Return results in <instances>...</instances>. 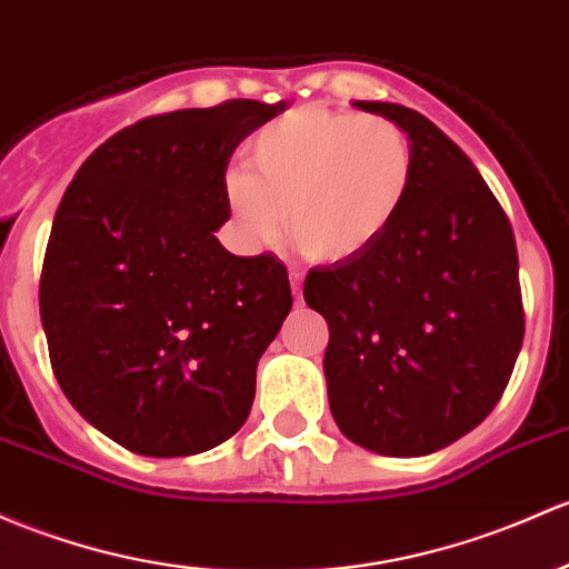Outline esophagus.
<instances>
[{
	"label": "esophagus",
	"mask_w": 569,
	"mask_h": 569,
	"mask_svg": "<svg viewBox=\"0 0 569 569\" xmlns=\"http://www.w3.org/2000/svg\"><path fill=\"white\" fill-rule=\"evenodd\" d=\"M291 291H295V297L300 300L302 297V272H291Z\"/></svg>",
	"instance_id": "34e87169"
}]
</instances>
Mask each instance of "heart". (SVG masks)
Returning <instances> with one entry per match:
<instances>
[{
    "label": "heart",
    "mask_w": 569,
    "mask_h": 569,
    "mask_svg": "<svg viewBox=\"0 0 569 569\" xmlns=\"http://www.w3.org/2000/svg\"><path fill=\"white\" fill-rule=\"evenodd\" d=\"M250 163L256 174L237 166L223 174L237 237L272 250L295 229L316 261H349L373 248L415 182V147L400 124L321 106H300L256 130Z\"/></svg>",
    "instance_id": "b5f03b06"
}]
</instances>
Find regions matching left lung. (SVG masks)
Listing matches in <instances>:
<instances>
[{
  "mask_svg": "<svg viewBox=\"0 0 569 569\" xmlns=\"http://www.w3.org/2000/svg\"><path fill=\"white\" fill-rule=\"evenodd\" d=\"M400 124L415 182L385 237L310 269L305 302L330 327V411L340 433L392 458L430 456L499 403L523 343L518 250L486 179L428 117L355 100Z\"/></svg>",
  "mask_w": 569,
  "mask_h": 569,
  "instance_id": "obj_1",
  "label": "left lung"
}]
</instances>
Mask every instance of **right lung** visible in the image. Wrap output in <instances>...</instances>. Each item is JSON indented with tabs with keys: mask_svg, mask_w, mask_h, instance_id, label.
I'll use <instances>...</instances> for the list:
<instances>
[{
	"mask_svg": "<svg viewBox=\"0 0 569 569\" xmlns=\"http://www.w3.org/2000/svg\"><path fill=\"white\" fill-rule=\"evenodd\" d=\"M286 103L229 100L141 119L64 190L40 274L53 376L89 426L149 458L207 452L244 426L256 365L291 310L272 253L234 256L223 174Z\"/></svg>",
	"mask_w": 569,
	"mask_h": 569,
	"instance_id": "1",
	"label": "right lung"
}]
</instances>
